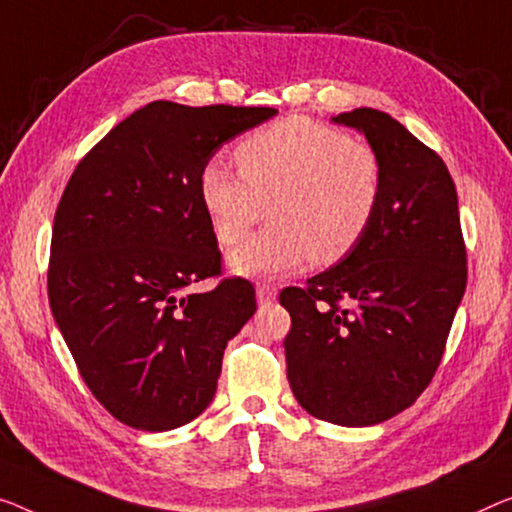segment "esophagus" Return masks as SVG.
<instances>
[{"mask_svg":"<svg viewBox=\"0 0 512 512\" xmlns=\"http://www.w3.org/2000/svg\"><path fill=\"white\" fill-rule=\"evenodd\" d=\"M255 294H257V301L259 303H271V301H276L278 289L273 287V285H266V282H262V285H257Z\"/></svg>","mask_w":512,"mask_h":512,"instance_id":"obj_1","label":"esophagus"}]
</instances>
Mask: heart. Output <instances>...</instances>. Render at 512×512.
I'll return each mask as SVG.
<instances>
[{
	"label": "heart",
	"instance_id": "heart-1",
	"mask_svg": "<svg viewBox=\"0 0 512 512\" xmlns=\"http://www.w3.org/2000/svg\"><path fill=\"white\" fill-rule=\"evenodd\" d=\"M236 163L241 173L220 160L204 165L200 195L225 246L246 239L269 204L273 223L227 259L239 276H285L308 259L338 262L379 207L377 154L322 121L287 117L255 131L236 147Z\"/></svg>",
	"mask_w": 512,
	"mask_h": 512
}]
</instances>
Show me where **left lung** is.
<instances>
[{
    "instance_id": "8db88e82",
    "label": "left lung",
    "mask_w": 512,
    "mask_h": 512,
    "mask_svg": "<svg viewBox=\"0 0 512 512\" xmlns=\"http://www.w3.org/2000/svg\"><path fill=\"white\" fill-rule=\"evenodd\" d=\"M331 121L377 154L379 207L338 264L282 289L287 379L308 414L368 427L411 407L432 381L467 287V250L444 160L386 112Z\"/></svg>"
}]
</instances>
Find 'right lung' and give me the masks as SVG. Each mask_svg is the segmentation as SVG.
I'll list each match as a JSON object with an SVG mask.
<instances>
[{"mask_svg": "<svg viewBox=\"0 0 512 512\" xmlns=\"http://www.w3.org/2000/svg\"><path fill=\"white\" fill-rule=\"evenodd\" d=\"M273 108L154 101L75 167L52 225V317L89 391L117 421L167 432L216 395L227 342L255 315V289L220 271L200 174Z\"/></svg>", "mask_w": 512, "mask_h": 512, "instance_id": "1", "label": "right lung"}]
</instances>
